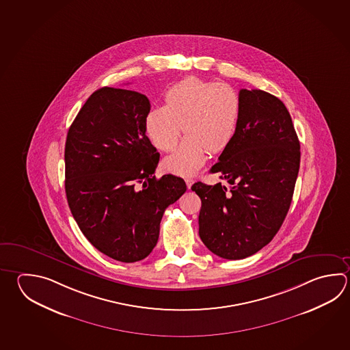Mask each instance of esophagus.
I'll return each instance as SVG.
<instances>
[{"instance_id": "esophagus-1", "label": "esophagus", "mask_w": 350, "mask_h": 350, "mask_svg": "<svg viewBox=\"0 0 350 350\" xmlns=\"http://www.w3.org/2000/svg\"><path fill=\"white\" fill-rule=\"evenodd\" d=\"M185 185L188 187V189H191V185L194 183V179L193 178H185Z\"/></svg>"}]
</instances>
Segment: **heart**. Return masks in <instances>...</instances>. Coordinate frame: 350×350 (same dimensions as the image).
Listing matches in <instances>:
<instances>
[{
	"label": "heart",
	"mask_w": 350,
	"mask_h": 350,
	"mask_svg": "<svg viewBox=\"0 0 350 350\" xmlns=\"http://www.w3.org/2000/svg\"><path fill=\"white\" fill-rule=\"evenodd\" d=\"M240 110V98L232 86L188 77L165 92V106L147 113L146 132L153 145L168 152L185 131V139L163 165L174 174L191 176L204 165L208 151L218 153L230 144Z\"/></svg>",
	"instance_id": "heart-1"
}]
</instances>
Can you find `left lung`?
<instances>
[{
  "label": "left lung",
  "mask_w": 350,
  "mask_h": 350,
  "mask_svg": "<svg viewBox=\"0 0 350 350\" xmlns=\"http://www.w3.org/2000/svg\"><path fill=\"white\" fill-rule=\"evenodd\" d=\"M234 139L211 167L221 183L191 185L202 200L199 237L219 258H247L269 244L290 209L301 151L290 112L258 89L239 92Z\"/></svg>",
  "instance_id": "left-lung-1"
}]
</instances>
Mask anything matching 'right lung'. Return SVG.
Masks as SVG:
<instances>
[{
	"label": "right lung",
	"mask_w": 350,
	"mask_h": 350,
	"mask_svg": "<svg viewBox=\"0 0 350 350\" xmlns=\"http://www.w3.org/2000/svg\"><path fill=\"white\" fill-rule=\"evenodd\" d=\"M144 94L104 86L92 92L66 136V193L94 247L121 262L147 258L165 208L187 191L173 174L153 173L159 153L146 136Z\"/></svg>",
	"instance_id": "right-lung-1"
}]
</instances>
